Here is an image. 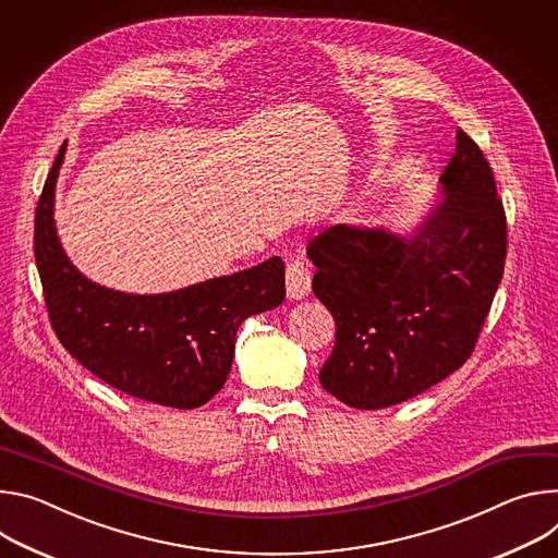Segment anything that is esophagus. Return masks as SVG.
<instances>
[{"label": "esophagus", "instance_id": "1", "mask_svg": "<svg viewBox=\"0 0 558 558\" xmlns=\"http://www.w3.org/2000/svg\"><path fill=\"white\" fill-rule=\"evenodd\" d=\"M311 281H313V272L303 259L296 257L286 266V288L290 299L307 296V292H311Z\"/></svg>", "mask_w": 558, "mask_h": 558}]
</instances>
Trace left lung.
<instances>
[{
  "label": "left lung",
  "instance_id": "obj_1",
  "mask_svg": "<svg viewBox=\"0 0 558 558\" xmlns=\"http://www.w3.org/2000/svg\"><path fill=\"white\" fill-rule=\"evenodd\" d=\"M444 202L410 236L330 226L307 245L337 337L319 381L379 410L450 377L472 354L504 277L508 223L481 148L457 131Z\"/></svg>",
  "mask_w": 558,
  "mask_h": 558
}]
</instances>
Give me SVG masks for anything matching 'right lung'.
<instances>
[{
	"mask_svg": "<svg viewBox=\"0 0 558 558\" xmlns=\"http://www.w3.org/2000/svg\"><path fill=\"white\" fill-rule=\"evenodd\" d=\"M61 144L35 210V262L57 339L86 369L131 397L193 410L226 384L243 319L286 296V268H255L166 294H126L86 279L66 257L52 206Z\"/></svg>",
	"mask_w": 558,
	"mask_h": 558,
	"instance_id": "obj_1",
	"label": "right lung"
}]
</instances>
